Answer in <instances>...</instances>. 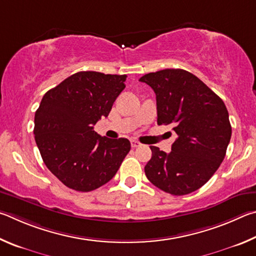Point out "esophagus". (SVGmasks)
<instances>
[{
  "label": "esophagus",
  "instance_id": "obj_1",
  "mask_svg": "<svg viewBox=\"0 0 256 256\" xmlns=\"http://www.w3.org/2000/svg\"><path fill=\"white\" fill-rule=\"evenodd\" d=\"M142 144L138 140H132V148H136V147H140Z\"/></svg>",
  "mask_w": 256,
  "mask_h": 256
}]
</instances>
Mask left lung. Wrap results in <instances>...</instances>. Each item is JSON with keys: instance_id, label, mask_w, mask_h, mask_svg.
<instances>
[{"instance_id": "8db88e82", "label": "left lung", "mask_w": 256, "mask_h": 256, "mask_svg": "<svg viewBox=\"0 0 256 256\" xmlns=\"http://www.w3.org/2000/svg\"><path fill=\"white\" fill-rule=\"evenodd\" d=\"M140 80L156 94L158 124H170L178 136L170 153L150 146L146 176L170 194H189L206 184L225 158L232 137L225 103L184 70L166 68Z\"/></svg>"}]
</instances>
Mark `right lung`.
Returning a JSON list of instances; mask_svg holds the SVG:
<instances>
[{
    "label": "right lung",
    "instance_id": "1",
    "mask_svg": "<svg viewBox=\"0 0 256 256\" xmlns=\"http://www.w3.org/2000/svg\"><path fill=\"white\" fill-rule=\"evenodd\" d=\"M127 75L78 72L44 94L34 114V140L49 171L70 189L88 192L109 182L130 150L127 138L93 130L126 88Z\"/></svg>",
    "mask_w": 256,
    "mask_h": 256
}]
</instances>
